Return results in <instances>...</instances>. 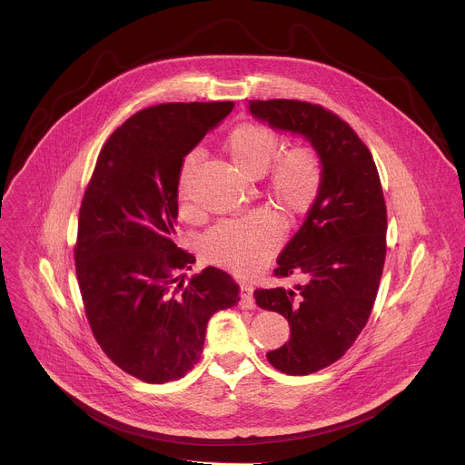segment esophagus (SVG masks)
I'll list each match as a JSON object with an SVG mask.
<instances>
[{"mask_svg":"<svg viewBox=\"0 0 465 465\" xmlns=\"http://www.w3.org/2000/svg\"><path fill=\"white\" fill-rule=\"evenodd\" d=\"M240 288H242V308H245V310H252L254 306H256V301H254V295H252V292H254V288H252V284H249V282H242L240 284Z\"/></svg>","mask_w":465,"mask_h":465,"instance_id":"34e87169","label":"esophagus"}]
</instances>
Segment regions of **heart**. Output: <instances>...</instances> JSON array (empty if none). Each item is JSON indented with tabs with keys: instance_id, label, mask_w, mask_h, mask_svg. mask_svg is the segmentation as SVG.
Instances as JSON below:
<instances>
[{
	"instance_id": "obj_1",
	"label": "heart",
	"mask_w": 465,
	"mask_h": 465,
	"mask_svg": "<svg viewBox=\"0 0 465 465\" xmlns=\"http://www.w3.org/2000/svg\"><path fill=\"white\" fill-rule=\"evenodd\" d=\"M282 137L262 122H243L227 135L225 148L232 163L249 177L268 173V190L290 214H306L321 197L324 186V163L313 146H292L279 153ZM200 161L199 150L190 152L181 166L179 193L186 195L192 173ZM282 242L277 216L260 209L247 216L223 220L211 227L202 242V258L211 265L225 268L236 275H251L273 256Z\"/></svg>"
}]
</instances>
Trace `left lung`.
<instances>
[{
    "mask_svg": "<svg viewBox=\"0 0 465 465\" xmlns=\"http://www.w3.org/2000/svg\"><path fill=\"white\" fill-rule=\"evenodd\" d=\"M270 127L302 134L324 163V186L273 275L293 288H258L260 308L281 313L290 341L266 352L277 371L306 376L340 360L365 328L387 256V203L376 163L354 129L330 109L301 100H251Z\"/></svg>",
    "mask_w": 465,
    "mask_h": 465,
    "instance_id": "8db88e82",
    "label": "left lung"
}]
</instances>
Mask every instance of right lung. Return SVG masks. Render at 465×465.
Returning <instances> with one entry per match:
<instances>
[{
    "label": "right lung",
    "instance_id": "obj_1",
    "mask_svg": "<svg viewBox=\"0 0 465 465\" xmlns=\"http://www.w3.org/2000/svg\"><path fill=\"white\" fill-rule=\"evenodd\" d=\"M232 102H172L137 111L102 146L78 213L74 270L91 331L122 371L144 383L186 376L207 321L240 301L238 282L177 247L184 155Z\"/></svg>",
    "mask_w": 465,
    "mask_h": 465
}]
</instances>
